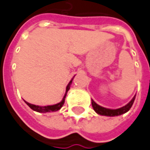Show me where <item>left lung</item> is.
Segmentation results:
<instances>
[{"label":"left lung","mask_w":150,"mask_h":150,"mask_svg":"<svg viewBox=\"0 0 150 150\" xmlns=\"http://www.w3.org/2000/svg\"><path fill=\"white\" fill-rule=\"evenodd\" d=\"M135 100V96H134V98L131 100L129 101V103H128L126 105L123 106L120 109H116V110H110V109H107V108H104L102 106L97 105L95 101L91 100V104H92V107L94 109V110L96 111L97 114L100 115H105V116H118V115H121L123 114L126 113L130 110V108L134 104V101Z\"/></svg>","instance_id":"8db88e82"}]
</instances>
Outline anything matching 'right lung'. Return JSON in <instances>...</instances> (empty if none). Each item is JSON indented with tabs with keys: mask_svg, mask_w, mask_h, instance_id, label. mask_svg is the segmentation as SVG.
<instances>
[{
	"mask_svg": "<svg viewBox=\"0 0 150 150\" xmlns=\"http://www.w3.org/2000/svg\"><path fill=\"white\" fill-rule=\"evenodd\" d=\"M72 80H73V79L70 80V83H69L68 85L66 86V92H65V96H64V98H63V100L60 101L59 103L56 104V105H47V106H39V105H32V104H30V103L26 102V101H25V104H26V105H28L31 110L36 111V112H39V113H46V112H52V111L59 110V109L63 106L64 103H65V96H66V94H67L68 91L70 90V85H71V83H72Z\"/></svg>",
	"mask_w": 150,
	"mask_h": 150,
	"instance_id": "1",
	"label": "right lung"
}]
</instances>
